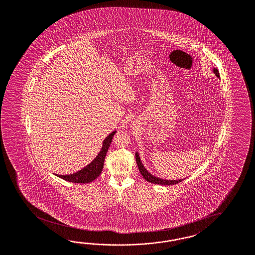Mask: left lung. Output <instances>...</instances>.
<instances>
[{"mask_svg":"<svg viewBox=\"0 0 255 255\" xmlns=\"http://www.w3.org/2000/svg\"><path fill=\"white\" fill-rule=\"evenodd\" d=\"M214 74L216 75L217 78H220V74H219V71L218 69H213ZM135 159H136V163H137L138 169H139V172L142 174V176L145 178L147 182L149 183H153V184H158V185H163V186H170V185H175V184H178L180 182H182L184 179H178V180H166L162 179V178H159L157 177L155 175L151 174L150 172H147V170L145 169V166L143 165L142 161H141V158L139 157V154L138 152L135 153Z\"/></svg>","mask_w":255,"mask_h":255,"instance_id":"1","label":"left lung"}]
</instances>
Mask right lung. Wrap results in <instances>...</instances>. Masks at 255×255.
Instances as JSON below:
<instances>
[{
    "mask_svg": "<svg viewBox=\"0 0 255 255\" xmlns=\"http://www.w3.org/2000/svg\"><path fill=\"white\" fill-rule=\"evenodd\" d=\"M116 131H112L109 136H107L103 141V145L100 152L98 153L96 158L87 166H85L83 169L78 171L75 173L68 174V175H61V174H55L56 176L66 180L71 183H77V184H85L90 183L92 181L97 178L103 170L104 161L107 155V152L109 150V147L111 144L112 138Z\"/></svg>",
    "mask_w": 255,
    "mask_h": 255,
    "instance_id": "obj_1",
    "label": "right lung"
}]
</instances>
